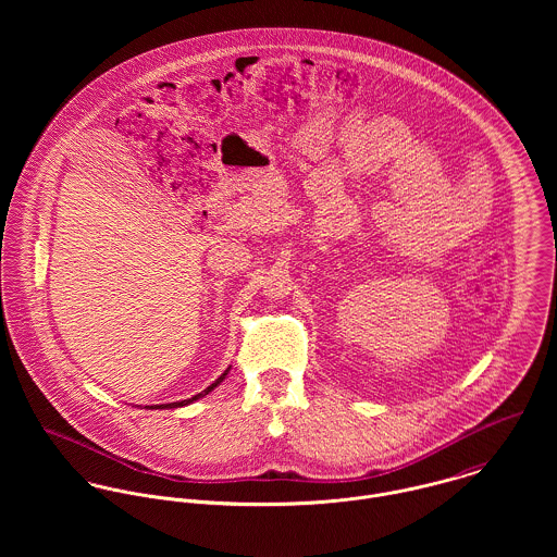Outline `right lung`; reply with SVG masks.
Segmentation results:
<instances>
[{
    "mask_svg": "<svg viewBox=\"0 0 557 557\" xmlns=\"http://www.w3.org/2000/svg\"><path fill=\"white\" fill-rule=\"evenodd\" d=\"M230 369H232V367H230ZM230 369H227V371H225V373H223V375H221V377H219V380H216V382H214V384H210V386H208V388H206V391H201V393H199V395H195V397H190V398H184V400H177V403H162V405H157V407H154V405H152V407H150V409H173V407H184V405H188V403H193V400H197V398H203V397H206V395H210V393H212V391H214V388H216V386H221V382H223V380H225V377H227V373H230ZM146 407H148V405H146Z\"/></svg>",
    "mask_w": 557,
    "mask_h": 557,
    "instance_id": "obj_1",
    "label": "right lung"
}]
</instances>
